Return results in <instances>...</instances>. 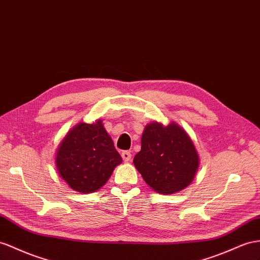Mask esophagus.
<instances>
[{
  "label": "esophagus",
  "instance_id": "1",
  "mask_svg": "<svg viewBox=\"0 0 260 260\" xmlns=\"http://www.w3.org/2000/svg\"><path fill=\"white\" fill-rule=\"evenodd\" d=\"M122 158H123V160H124L125 162L129 161V160H131V158H132L131 151H128V150H124V151L122 152Z\"/></svg>",
  "mask_w": 260,
  "mask_h": 260
}]
</instances>
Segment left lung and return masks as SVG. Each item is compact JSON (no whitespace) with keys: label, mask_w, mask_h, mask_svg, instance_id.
<instances>
[{"label":"left lung","mask_w":260,"mask_h":260,"mask_svg":"<svg viewBox=\"0 0 260 260\" xmlns=\"http://www.w3.org/2000/svg\"><path fill=\"white\" fill-rule=\"evenodd\" d=\"M134 165L145 182L158 193L172 194L193 180L199 156L193 143L180 126L148 124L142 136V149Z\"/></svg>","instance_id":"left-lung-1"}]
</instances>
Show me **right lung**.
Returning a JSON list of instances; mask_svg holds the SVG:
<instances>
[{
    "mask_svg": "<svg viewBox=\"0 0 260 260\" xmlns=\"http://www.w3.org/2000/svg\"><path fill=\"white\" fill-rule=\"evenodd\" d=\"M121 162L122 157L102 121L77 125L64 137L56 156L59 175L71 189L81 193L101 188Z\"/></svg>",
    "mask_w": 260,
    "mask_h": 260,
    "instance_id": "right-lung-1",
    "label": "right lung"
}]
</instances>
